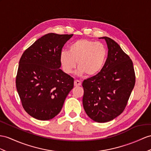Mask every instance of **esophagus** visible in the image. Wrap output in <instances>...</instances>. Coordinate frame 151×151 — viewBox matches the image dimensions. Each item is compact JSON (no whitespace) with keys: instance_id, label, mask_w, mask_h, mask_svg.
<instances>
[{"instance_id":"esophagus-1","label":"esophagus","mask_w":151,"mask_h":151,"mask_svg":"<svg viewBox=\"0 0 151 151\" xmlns=\"http://www.w3.org/2000/svg\"><path fill=\"white\" fill-rule=\"evenodd\" d=\"M81 82L79 80H76L74 81V86H81Z\"/></svg>"}]
</instances>
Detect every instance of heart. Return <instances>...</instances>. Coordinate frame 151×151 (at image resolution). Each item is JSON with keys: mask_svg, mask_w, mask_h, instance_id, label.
<instances>
[{"mask_svg": "<svg viewBox=\"0 0 151 151\" xmlns=\"http://www.w3.org/2000/svg\"><path fill=\"white\" fill-rule=\"evenodd\" d=\"M107 50L103 44L87 39L72 43L69 51L60 53V62L65 73H70L76 67L81 74L93 76L101 70L105 63Z\"/></svg>", "mask_w": 151, "mask_h": 151, "instance_id": "obj_1", "label": "heart"}]
</instances>
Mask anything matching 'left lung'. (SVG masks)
Here are the masks:
<instances>
[{
  "label": "left lung",
  "instance_id": "obj_1",
  "mask_svg": "<svg viewBox=\"0 0 151 151\" xmlns=\"http://www.w3.org/2000/svg\"><path fill=\"white\" fill-rule=\"evenodd\" d=\"M108 54L100 72L84 80L83 104L88 116L95 122H107L120 115L126 107L135 84L133 61L119 45L102 37Z\"/></svg>",
  "mask_w": 151,
  "mask_h": 151
}]
</instances>
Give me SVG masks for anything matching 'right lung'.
<instances>
[{"label":"right lung","mask_w":151,"mask_h":151,"mask_svg":"<svg viewBox=\"0 0 151 151\" xmlns=\"http://www.w3.org/2000/svg\"><path fill=\"white\" fill-rule=\"evenodd\" d=\"M72 36L49 33L22 55L16 87L24 109L33 118L53 119L73 87V79L60 68V53Z\"/></svg>","instance_id":"add662e5"}]
</instances>
